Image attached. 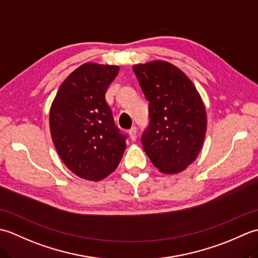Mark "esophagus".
<instances>
[{"label":"esophagus","mask_w":258,"mask_h":258,"mask_svg":"<svg viewBox=\"0 0 258 258\" xmlns=\"http://www.w3.org/2000/svg\"><path fill=\"white\" fill-rule=\"evenodd\" d=\"M136 133H138V128H136L135 126H133V127L128 131V134H130L131 140H132V141L136 140Z\"/></svg>","instance_id":"obj_1"}]
</instances>
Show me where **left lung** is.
Wrapping results in <instances>:
<instances>
[{
  "label": "left lung",
  "instance_id": "left-lung-1",
  "mask_svg": "<svg viewBox=\"0 0 258 258\" xmlns=\"http://www.w3.org/2000/svg\"><path fill=\"white\" fill-rule=\"evenodd\" d=\"M133 70L150 102L143 149L162 173L182 172L204 143L207 116L200 93L187 75L166 61L136 64Z\"/></svg>",
  "mask_w": 258,
  "mask_h": 258
}]
</instances>
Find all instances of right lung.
<instances>
[{
  "label": "right lung",
  "instance_id": "add662e5",
  "mask_svg": "<svg viewBox=\"0 0 258 258\" xmlns=\"http://www.w3.org/2000/svg\"><path fill=\"white\" fill-rule=\"evenodd\" d=\"M118 71L116 65H81L65 79L52 103L53 143L67 167L81 178H105L126 149V136L114 124L105 100Z\"/></svg>",
  "mask_w": 258,
  "mask_h": 258
}]
</instances>
